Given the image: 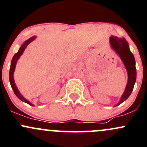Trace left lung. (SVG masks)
Returning a JSON list of instances; mask_svg holds the SVG:
<instances>
[{
	"label": "left lung",
	"mask_w": 147,
	"mask_h": 147,
	"mask_svg": "<svg viewBox=\"0 0 147 147\" xmlns=\"http://www.w3.org/2000/svg\"><path fill=\"white\" fill-rule=\"evenodd\" d=\"M109 43L112 49L118 54L121 60L123 62L124 66L128 73V82L123 95L120 98V100L114 107L121 104L123 101L128 99L133 91L134 85L136 82V67L135 60L133 54L130 51L128 42L125 38H119L116 36L109 38Z\"/></svg>",
	"instance_id": "left-lung-1"
}]
</instances>
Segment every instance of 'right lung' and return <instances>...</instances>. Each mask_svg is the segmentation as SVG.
<instances>
[{
    "label": "right lung",
    "instance_id": "1",
    "mask_svg": "<svg viewBox=\"0 0 147 147\" xmlns=\"http://www.w3.org/2000/svg\"><path fill=\"white\" fill-rule=\"evenodd\" d=\"M35 39H36V36H33L30 38H29L28 40H26L23 44H22V46H21V47L19 48L18 52L16 53V54L14 55L13 58H12V61H11L10 69H9V82H10L11 87H12V88L13 89L14 94H15L16 96H17V98H18L19 99H20L21 100L32 106H34L33 105V104H32L30 101H28V100L26 99V98H24L22 94H21V93L19 92L18 88H17V86H16L15 82H14V70H15L16 64H17V61L19 60L20 56L22 55L24 50H25L26 48V47L28 46V45L30 44L32 41H33V40H35Z\"/></svg>",
    "mask_w": 147,
    "mask_h": 147
}]
</instances>
